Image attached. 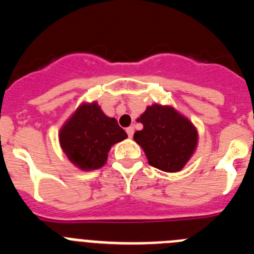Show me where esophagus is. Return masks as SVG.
<instances>
[{"mask_svg": "<svg viewBox=\"0 0 254 254\" xmlns=\"http://www.w3.org/2000/svg\"><path fill=\"white\" fill-rule=\"evenodd\" d=\"M126 132H127V134H128V137H132V136H133L134 128L133 127H128V128L126 129Z\"/></svg>", "mask_w": 254, "mask_h": 254, "instance_id": "esophagus-1", "label": "esophagus"}]
</instances>
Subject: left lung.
<instances>
[{"mask_svg": "<svg viewBox=\"0 0 254 254\" xmlns=\"http://www.w3.org/2000/svg\"><path fill=\"white\" fill-rule=\"evenodd\" d=\"M143 125L133 140L142 147L150 165L168 173L185 168L198 145V131L172 105H149L137 118Z\"/></svg>", "mask_w": 254, "mask_h": 254, "instance_id": "obj_1", "label": "left lung"}]
</instances>
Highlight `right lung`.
<instances>
[{
	"label": "right lung",
	"instance_id": "add662e5",
	"mask_svg": "<svg viewBox=\"0 0 254 254\" xmlns=\"http://www.w3.org/2000/svg\"><path fill=\"white\" fill-rule=\"evenodd\" d=\"M126 138L116 118L105 116L96 102L81 103L58 132L62 151L84 172L104 167L112 146Z\"/></svg>",
	"mask_w": 254,
	"mask_h": 254
}]
</instances>
